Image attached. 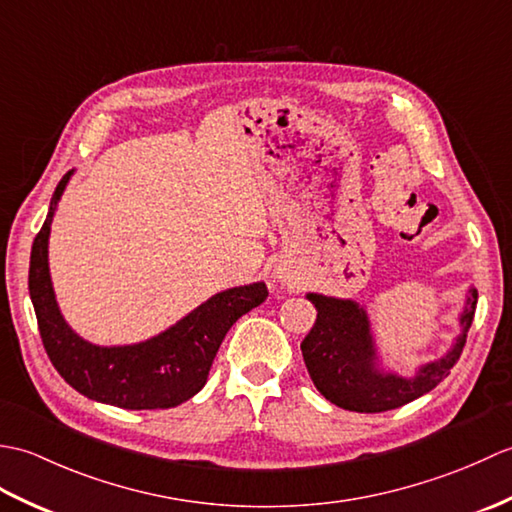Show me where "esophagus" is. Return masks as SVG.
<instances>
[{
	"label": "esophagus",
	"instance_id": "34e87169",
	"mask_svg": "<svg viewBox=\"0 0 512 512\" xmlns=\"http://www.w3.org/2000/svg\"><path fill=\"white\" fill-rule=\"evenodd\" d=\"M275 279L281 281V284H284V286H288V284H292V281H295V275H292L288 268L277 266V268H275Z\"/></svg>",
	"mask_w": 512,
	"mask_h": 512
}]
</instances>
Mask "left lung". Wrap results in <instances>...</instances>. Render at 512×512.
<instances>
[{
	"label": "left lung",
	"instance_id": "left-lung-1",
	"mask_svg": "<svg viewBox=\"0 0 512 512\" xmlns=\"http://www.w3.org/2000/svg\"><path fill=\"white\" fill-rule=\"evenodd\" d=\"M306 299L317 308V321L301 343L314 387L336 407L378 413L407 405L449 376L473 323L477 288L471 284L464 292L458 334L447 350L433 361L413 367V374H402L385 361L372 317L363 303L323 292H306Z\"/></svg>",
	"mask_w": 512,
	"mask_h": 512
}]
</instances>
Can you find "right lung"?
Here are the masks:
<instances>
[{"label":"right lung","instance_id":"1","mask_svg":"<svg viewBox=\"0 0 512 512\" xmlns=\"http://www.w3.org/2000/svg\"><path fill=\"white\" fill-rule=\"evenodd\" d=\"M74 173L76 169L65 173L54 189L48 217L30 253L28 290L43 347L65 383L90 400L121 409L178 407L206 385L226 332L242 314L266 301V284L253 281L215 292L180 321L145 341L99 345L83 339L63 317L48 262L54 213Z\"/></svg>","mask_w":512,"mask_h":512}]
</instances>
